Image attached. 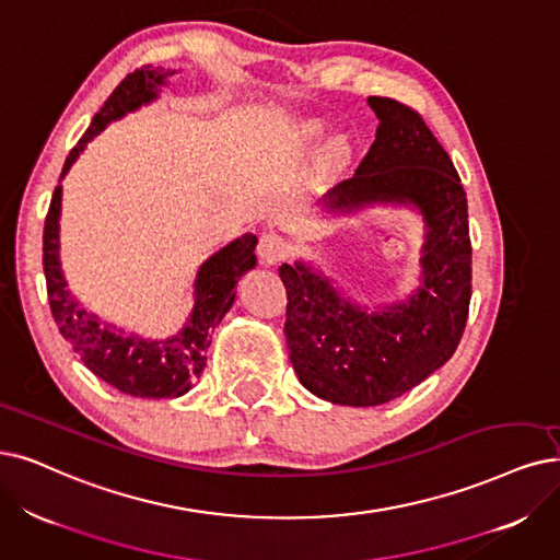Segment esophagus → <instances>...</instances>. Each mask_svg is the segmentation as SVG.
<instances>
[{
  "instance_id": "obj_1",
  "label": "esophagus",
  "mask_w": 560,
  "mask_h": 560,
  "mask_svg": "<svg viewBox=\"0 0 560 560\" xmlns=\"http://www.w3.org/2000/svg\"><path fill=\"white\" fill-rule=\"evenodd\" d=\"M287 255H289V245H287V241L280 234L266 232V234L259 236L257 257L261 259V264H266V266L280 264Z\"/></svg>"
}]
</instances>
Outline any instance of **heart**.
Listing matches in <instances>:
<instances>
[{"label": "heart", "instance_id": "1", "mask_svg": "<svg viewBox=\"0 0 560 560\" xmlns=\"http://www.w3.org/2000/svg\"><path fill=\"white\" fill-rule=\"evenodd\" d=\"M347 144L345 142H338L332 147V151H330V155H332V161H345L347 159Z\"/></svg>", "mask_w": 560, "mask_h": 560}]
</instances>
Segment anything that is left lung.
Returning <instances> with one entry per match:
<instances>
[{
  "label": "left lung",
  "instance_id": "obj_1",
  "mask_svg": "<svg viewBox=\"0 0 560 560\" xmlns=\"http://www.w3.org/2000/svg\"><path fill=\"white\" fill-rule=\"evenodd\" d=\"M368 103L378 117L374 142L326 205L330 211L368 202L418 207L428 228L422 284L407 303L368 312L310 266H280L289 361L310 393L347 407L386 405L451 361L471 303L468 207L451 155L413 107L384 96Z\"/></svg>",
  "mask_w": 560,
  "mask_h": 560
}]
</instances>
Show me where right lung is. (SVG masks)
Segmentation results:
<instances>
[{"label":"right lung","mask_w":560,"mask_h":560,"mask_svg":"<svg viewBox=\"0 0 560 560\" xmlns=\"http://www.w3.org/2000/svg\"><path fill=\"white\" fill-rule=\"evenodd\" d=\"M170 75H174V71H165L161 66L153 69L151 63L128 73L109 94L80 142L71 149L61 176L71 170L89 140L98 136L109 121L124 117L126 112L140 107L142 103H149L155 96V89L165 84V78ZM59 211L61 186L52 192L46 230H43V271H46L52 317L63 340L73 347L82 363L98 378L126 395L165 399L188 393L207 365L211 330L234 303V287L238 278L257 261V236L245 234L205 261L195 282L192 315L184 330H178V335L163 342H147L98 322V317L80 307L66 289L59 266Z\"/></svg>","instance_id":"obj_1"}]
</instances>
